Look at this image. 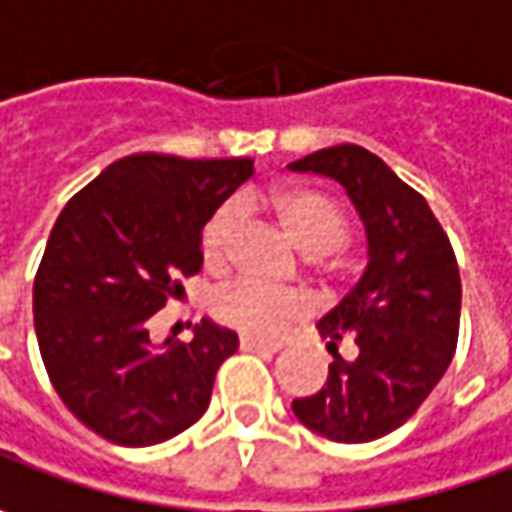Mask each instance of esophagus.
Returning a JSON list of instances; mask_svg holds the SVG:
<instances>
[{"mask_svg": "<svg viewBox=\"0 0 512 512\" xmlns=\"http://www.w3.org/2000/svg\"><path fill=\"white\" fill-rule=\"evenodd\" d=\"M240 349L243 352H278V341H260V338H252V335H243L240 338Z\"/></svg>", "mask_w": 512, "mask_h": 512, "instance_id": "esophagus-1", "label": "esophagus"}]
</instances>
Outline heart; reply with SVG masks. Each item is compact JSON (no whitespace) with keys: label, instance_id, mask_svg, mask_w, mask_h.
I'll return each instance as SVG.
<instances>
[{"label":"heart","instance_id":"heart-1","mask_svg":"<svg viewBox=\"0 0 512 512\" xmlns=\"http://www.w3.org/2000/svg\"><path fill=\"white\" fill-rule=\"evenodd\" d=\"M272 209L278 214L283 232L303 255L323 257L335 252L346 237L344 214L338 206L312 189H280L272 194ZM240 226V203L229 200L217 206L200 232V252L206 266H223L232 252L234 234ZM303 300L292 292H280L257 280H234L212 298L214 318L243 335L272 338L280 326L300 315Z\"/></svg>","mask_w":512,"mask_h":512}]
</instances>
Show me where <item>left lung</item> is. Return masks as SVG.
I'll return each instance as SVG.
<instances>
[{"label": "left lung", "instance_id": "obj_1", "mask_svg": "<svg viewBox=\"0 0 512 512\" xmlns=\"http://www.w3.org/2000/svg\"><path fill=\"white\" fill-rule=\"evenodd\" d=\"M289 168L341 183L367 237L361 278L318 321L332 355L329 378L315 395L295 398L292 412L329 441H375L424 404L453 361L456 255L427 200L367 148L332 145ZM341 340L356 344L352 359L337 355Z\"/></svg>", "mask_w": 512, "mask_h": 512}]
</instances>
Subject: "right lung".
I'll use <instances>...</instances> for the list:
<instances>
[{"mask_svg":"<svg viewBox=\"0 0 512 512\" xmlns=\"http://www.w3.org/2000/svg\"><path fill=\"white\" fill-rule=\"evenodd\" d=\"M255 174V160L131 154L56 217L34 280L36 341L65 407L123 447L168 441L206 412L237 332L194 326L154 344L148 321L200 272V232Z\"/></svg>","mask_w":512,"mask_h":512,"instance_id":"right-lung-1","label":"right lung"}]
</instances>
